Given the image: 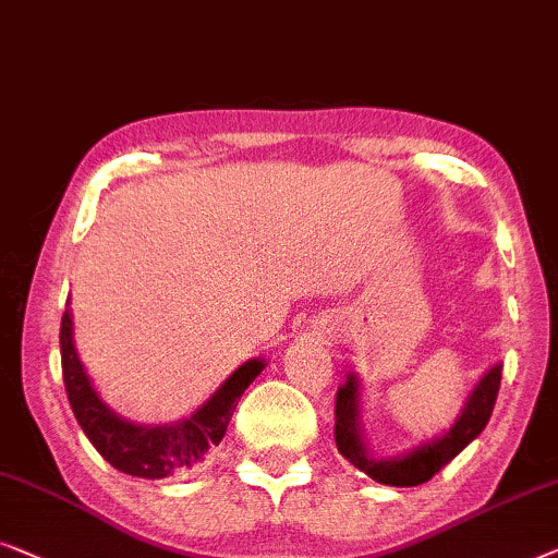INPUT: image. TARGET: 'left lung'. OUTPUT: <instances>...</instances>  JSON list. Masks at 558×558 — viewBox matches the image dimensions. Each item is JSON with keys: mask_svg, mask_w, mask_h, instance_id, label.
I'll return each mask as SVG.
<instances>
[{"mask_svg": "<svg viewBox=\"0 0 558 558\" xmlns=\"http://www.w3.org/2000/svg\"><path fill=\"white\" fill-rule=\"evenodd\" d=\"M500 372H504V366L493 364L477 379L465 404H462L458 420L445 435L412 447L410 452L397 454V458H374V452L368 450L364 427H361V381L356 374H349L347 381L336 391V447L351 465L381 485L412 488V485L427 483L488 425L500 389Z\"/></svg>", "mask_w": 558, "mask_h": 558, "instance_id": "left-lung-1", "label": "left lung"}]
</instances>
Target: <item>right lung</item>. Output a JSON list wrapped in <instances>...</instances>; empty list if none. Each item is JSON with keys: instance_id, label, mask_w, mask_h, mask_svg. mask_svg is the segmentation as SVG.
<instances>
[{"instance_id": "1", "label": "right lung", "mask_w": 558, "mask_h": 558, "mask_svg": "<svg viewBox=\"0 0 558 558\" xmlns=\"http://www.w3.org/2000/svg\"><path fill=\"white\" fill-rule=\"evenodd\" d=\"M60 354L70 407H73L85 437L116 470L133 477H146V481L184 475L197 468L211 447L222 442L242 391L265 368V359H250L234 368L222 381V387L190 417L167 422V425H136V422L116 414L100 399L90 376L85 374L83 361L77 359L75 351L70 308L62 313Z\"/></svg>"}]
</instances>
